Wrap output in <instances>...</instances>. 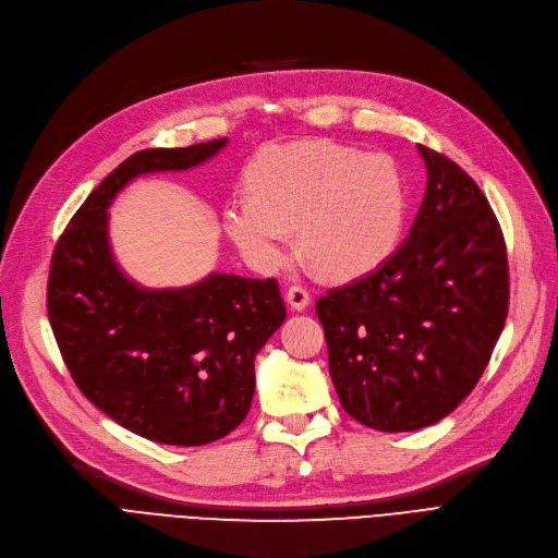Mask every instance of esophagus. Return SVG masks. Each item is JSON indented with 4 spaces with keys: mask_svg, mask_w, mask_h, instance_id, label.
<instances>
[{
    "mask_svg": "<svg viewBox=\"0 0 558 558\" xmlns=\"http://www.w3.org/2000/svg\"><path fill=\"white\" fill-rule=\"evenodd\" d=\"M284 299L294 307V311H305L307 303H311V292H307V287L303 284H292L290 290H287Z\"/></svg>",
    "mask_w": 558,
    "mask_h": 558,
    "instance_id": "1",
    "label": "esophagus"
}]
</instances>
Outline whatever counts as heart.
Segmentation results:
<instances>
[{"instance_id":"obj_1","label":"heart","mask_w":558,"mask_h":558,"mask_svg":"<svg viewBox=\"0 0 558 558\" xmlns=\"http://www.w3.org/2000/svg\"><path fill=\"white\" fill-rule=\"evenodd\" d=\"M251 197L227 204L225 230L262 268L299 247L317 274L354 278L396 245L404 216V183L396 162L331 142L266 149L247 172Z\"/></svg>"}]
</instances>
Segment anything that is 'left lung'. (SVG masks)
<instances>
[{"mask_svg":"<svg viewBox=\"0 0 558 558\" xmlns=\"http://www.w3.org/2000/svg\"><path fill=\"white\" fill-rule=\"evenodd\" d=\"M421 211L373 274L328 290L317 317L342 409L381 432L448 416L483 377L508 317L501 225L478 183L418 144Z\"/></svg>","mask_w":558,"mask_h":558,"instance_id":"1","label":"left lung"}]
</instances>
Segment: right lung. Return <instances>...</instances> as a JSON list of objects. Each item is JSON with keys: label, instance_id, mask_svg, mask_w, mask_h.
<instances>
[{"label": "right lung", "instance_id": "obj_1", "mask_svg": "<svg viewBox=\"0 0 558 558\" xmlns=\"http://www.w3.org/2000/svg\"><path fill=\"white\" fill-rule=\"evenodd\" d=\"M225 137L142 149L100 181L59 236L48 317L75 386L135 435L170 446L211 444L247 416L255 356L284 322L276 278L214 274L183 290H142L108 245V206L133 177L189 170Z\"/></svg>", "mask_w": 558, "mask_h": 558}]
</instances>
